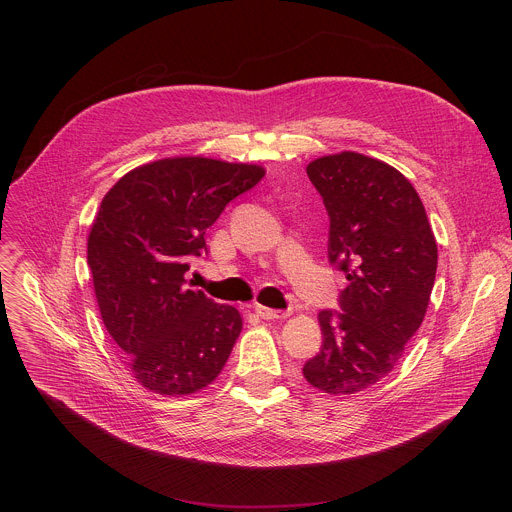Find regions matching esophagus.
<instances>
[{
    "instance_id": "1",
    "label": "esophagus",
    "mask_w": 512,
    "mask_h": 512,
    "mask_svg": "<svg viewBox=\"0 0 512 512\" xmlns=\"http://www.w3.org/2000/svg\"><path fill=\"white\" fill-rule=\"evenodd\" d=\"M255 312L265 320H283L289 316L287 310H273V308H265V306H255Z\"/></svg>"
}]
</instances>
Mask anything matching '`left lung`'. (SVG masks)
<instances>
[{
	"instance_id": "obj_1",
	"label": "left lung",
	"mask_w": 512,
	"mask_h": 512,
	"mask_svg": "<svg viewBox=\"0 0 512 512\" xmlns=\"http://www.w3.org/2000/svg\"><path fill=\"white\" fill-rule=\"evenodd\" d=\"M330 216L328 259L348 285L340 312L322 310L320 352L306 381L352 395L387 377L421 326L437 269V245L423 202L393 166L354 152L308 164Z\"/></svg>"
}]
</instances>
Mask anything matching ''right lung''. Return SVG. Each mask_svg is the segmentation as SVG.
Here are the masks:
<instances>
[{
	"mask_svg": "<svg viewBox=\"0 0 512 512\" xmlns=\"http://www.w3.org/2000/svg\"><path fill=\"white\" fill-rule=\"evenodd\" d=\"M263 176L253 164L166 158L105 194L87 261L103 324L148 391L190 395L221 375L241 314L188 289L184 273L206 251V229Z\"/></svg>",
	"mask_w": 512,
	"mask_h": 512,
	"instance_id": "right-lung-1",
	"label": "right lung"
}]
</instances>
